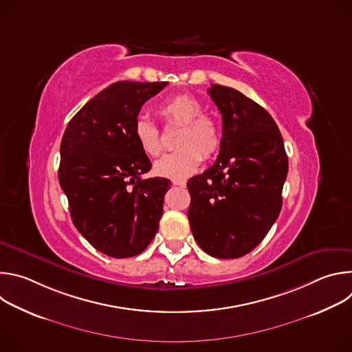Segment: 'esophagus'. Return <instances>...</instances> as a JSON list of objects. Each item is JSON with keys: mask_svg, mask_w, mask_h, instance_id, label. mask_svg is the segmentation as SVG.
<instances>
[{"mask_svg": "<svg viewBox=\"0 0 352 352\" xmlns=\"http://www.w3.org/2000/svg\"><path fill=\"white\" fill-rule=\"evenodd\" d=\"M173 184H174V185H178V186H181V188L186 186V181H185V179H173Z\"/></svg>", "mask_w": 352, "mask_h": 352, "instance_id": "34e87169", "label": "esophagus"}]
</instances>
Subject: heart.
Segmentation results:
<instances>
[{"label":"heart","instance_id":"b5f03b06","mask_svg":"<svg viewBox=\"0 0 352 352\" xmlns=\"http://www.w3.org/2000/svg\"><path fill=\"white\" fill-rule=\"evenodd\" d=\"M159 113L166 121L181 124V129L175 140L178 148L156 162V174L182 179L199 167L202 156L210 159L220 150V125L214 118L204 114L202 103L193 96L186 93L171 96L159 106ZM133 136L144 155L156 157L162 153L160 132L146 117H140L135 122Z\"/></svg>","mask_w":352,"mask_h":352}]
</instances>
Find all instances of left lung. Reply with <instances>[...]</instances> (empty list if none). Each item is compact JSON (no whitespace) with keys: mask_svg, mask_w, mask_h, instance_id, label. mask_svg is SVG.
I'll use <instances>...</instances> for the list:
<instances>
[{"mask_svg":"<svg viewBox=\"0 0 352 352\" xmlns=\"http://www.w3.org/2000/svg\"><path fill=\"white\" fill-rule=\"evenodd\" d=\"M223 118L220 153L204 174L192 177L188 219L206 254L236 259L255 249L277 220L288 159L272 116L241 91L208 90Z\"/></svg>","mask_w":352,"mask_h":352,"instance_id":"obj_1","label":"left lung"}]
</instances>
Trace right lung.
Listing matches in <instances>:
<instances>
[{
	"mask_svg": "<svg viewBox=\"0 0 352 352\" xmlns=\"http://www.w3.org/2000/svg\"><path fill=\"white\" fill-rule=\"evenodd\" d=\"M168 82L121 80L96 94L69 121L58 179L74 226L100 252L142 254L163 216L167 178H142L152 163L133 136L142 106Z\"/></svg>",
	"mask_w": 352,
	"mask_h": 352,
	"instance_id": "1",
	"label": "right lung"
}]
</instances>
